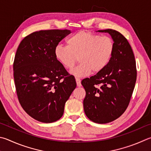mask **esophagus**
<instances>
[{"instance_id": "1", "label": "esophagus", "mask_w": 151, "mask_h": 151, "mask_svg": "<svg viewBox=\"0 0 151 151\" xmlns=\"http://www.w3.org/2000/svg\"><path fill=\"white\" fill-rule=\"evenodd\" d=\"M76 85H77L78 87H81L82 86L81 81L79 78H76Z\"/></svg>"}]
</instances>
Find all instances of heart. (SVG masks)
<instances>
[{"mask_svg":"<svg viewBox=\"0 0 151 151\" xmlns=\"http://www.w3.org/2000/svg\"><path fill=\"white\" fill-rule=\"evenodd\" d=\"M67 46L58 45L54 55L60 63L71 69L78 61L81 64L70 70L71 75L81 78L100 73L110 62L114 52V43L111 37L81 30L67 41Z\"/></svg>","mask_w":151,"mask_h":151,"instance_id":"heart-1","label":"heart"}]
</instances>
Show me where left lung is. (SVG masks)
Returning <instances> with one entry per match:
<instances>
[{"label":"left lung","instance_id":"8db88e82","mask_svg":"<svg viewBox=\"0 0 151 151\" xmlns=\"http://www.w3.org/2000/svg\"><path fill=\"white\" fill-rule=\"evenodd\" d=\"M108 33L114 43V52L109 64L101 72L83 79L86 91L83 101L85 114L97 123H108L124 113L129 104L137 79L135 57L127 39L116 30Z\"/></svg>","mask_w":151,"mask_h":151}]
</instances>
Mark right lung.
<instances>
[{
	"label": "right lung",
	"mask_w": 151,
	"mask_h": 151,
	"mask_svg": "<svg viewBox=\"0 0 151 151\" xmlns=\"http://www.w3.org/2000/svg\"><path fill=\"white\" fill-rule=\"evenodd\" d=\"M68 29L40 30L27 35L14 61V78L20 105L32 118L52 123L63 115L76 86L75 78L57 61L54 50Z\"/></svg>",
	"instance_id": "obj_1"
}]
</instances>
